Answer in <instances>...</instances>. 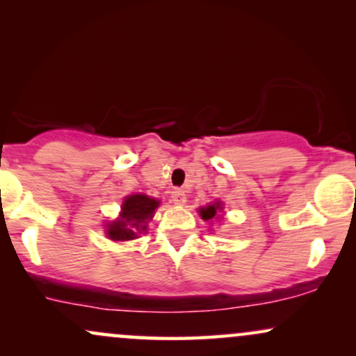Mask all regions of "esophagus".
Segmentation results:
<instances>
[{"label": "esophagus", "mask_w": 356, "mask_h": 356, "mask_svg": "<svg viewBox=\"0 0 356 356\" xmlns=\"http://www.w3.org/2000/svg\"><path fill=\"white\" fill-rule=\"evenodd\" d=\"M170 199H172V202L174 204H179V206H181V204H184L186 202V192H184L182 189H174V191H170Z\"/></svg>", "instance_id": "1"}]
</instances>
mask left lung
Returning a JSON list of instances; mask_svg holds the SVG:
<instances>
[{
    "mask_svg": "<svg viewBox=\"0 0 356 356\" xmlns=\"http://www.w3.org/2000/svg\"><path fill=\"white\" fill-rule=\"evenodd\" d=\"M219 209H220V204L216 202V204H211V206H207V207H201V211L199 212H201V218L204 220H211L216 218V214H218Z\"/></svg>",
    "mask_w": 356,
    "mask_h": 356,
    "instance_id": "left-lung-1",
    "label": "left lung"
}]
</instances>
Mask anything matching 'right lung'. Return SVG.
Segmentation results:
<instances>
[{
  "label": "right lung",
  "instance_id": "obj_1",
  "mask_svg": "<svg viewBox=\"0 0 356 356\" xmlns=\"http://www.w3.org/2000/svg\"><path fill=\"white\" fill-rule=\"evenodd\" d=\"M159 201L144 194L129 195L122 204V214L108 226L107 234L113 241L136 239L137 232L147 229L145 222L154 216Z\"/></svg>",
  "mask_w": 356,
  "mask_h": 356
}]
</instances>
